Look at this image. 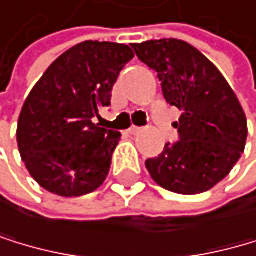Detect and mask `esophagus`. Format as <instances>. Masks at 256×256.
Segmentation results:
<instances>
[{
  "label": "esophagus",
  "mask_w": 256,
  "mask_h": 256,
  "mask_svg": "<svg viewBox=\"0 0 256 256\" xmlns=\"http://www.w3.org/2000/svg\"><path fill=\"white\" fill-rule=\"evenodd\" d=\"M127 132H129L130 135H138L142 132V129H140V127H136V126H132V127H129V130H127Z\"/></svg>",
  "instance_id": "1"
}]
</instances>
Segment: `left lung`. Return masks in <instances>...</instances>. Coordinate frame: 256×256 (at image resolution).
<instances>
[{
  "mask_svg": "<svg viewBox=\"0 0 256 256\" xmlns=\"http://www.w3.org/2000/svg\"><path fill=\"white\" fill-rule=\"evenodd\" d=\"M136 56L157 72L165 100L182 114L180 142L146 160L152 180L166 190L195 195L220 182L241 159L247 120L234 91L216 66L178 39L132 44Z\"/></svg>",
  "mask_w": 256,
  "mask_h": 256,
  "instance_id": "8db88e82",
  "label": "left lung"
}]
</instances>
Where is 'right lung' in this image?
Returning <instances> with one entry per match:
<instances>
[{
	"label": "right lung",
	"mask_w": 256,
	"mask_h": 256,
	"mask_svg": "<svg viewBox=\"0 0 256 256\" xmlns=\"http://www.w3.org/2000/svg\"><path fill=\"white\" fill-rule=\"evenodd\" d=\"M130 47L86 40L62 53L36 83L17 127L22 160L45 190L82 196L99 188L110 172L118 130L92 122L108 106Z\"/></svg>",
	"instance_id": "right-lung-1"
}]
</instances>
